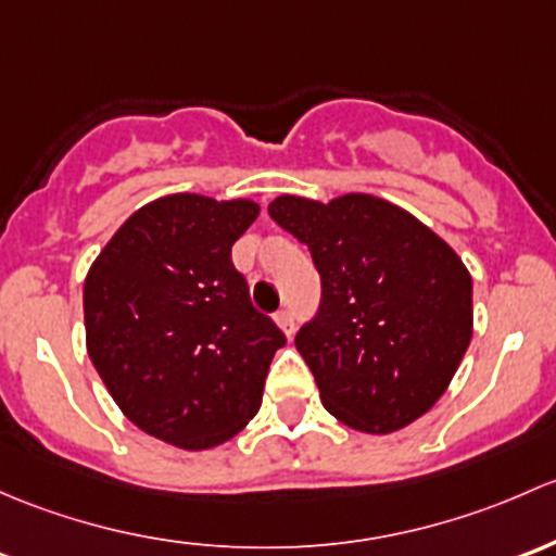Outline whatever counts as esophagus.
Here are the masks:
<instances>
[{
  "mask_svg": "<svg viewBox=\"0 0 556 556\" xmlns=\"http://www.w3.org/2000/svg\"><path fill=\"white\" fill-rule=\"evenodd\" d=\"M276 324L280 326V331H283L286 337L294 334V316H291L289 311H280V313H276Z\"/></svg>",
  "mask_w": 556,
  "mask_h": 556,
  "instance_id": "1",
  "label": "esophagus"
}]
</instances>
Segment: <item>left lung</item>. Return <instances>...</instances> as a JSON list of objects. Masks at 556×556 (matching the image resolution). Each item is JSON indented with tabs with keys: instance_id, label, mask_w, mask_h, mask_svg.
Listing matches in <instances>:
<instances>
[{
	"instance_id": "left-lung-1",
	"label": "left lung",
	"mask_w": 556,
	"mask_h": 556,
	"mask_svg": "<svg viewBox=\"0 0 556 556\" xmlns=\"http://www.w3.org/2000/svg\"><path fill=\"white\" fill-rule=\"evenodd\" d=\"M267 211L320 273L318 316L294 342L326 412L377 437L426 415L473 334L471 273L455 249L377 194H278Z\"/></svg>"
}]
</instances>
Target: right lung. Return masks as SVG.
<instances>
[{
    "mask_svg": "<svg viewBox=\"0 0 556 556\" xmlns=\"http://www.w3.org/2000/svg\"><path fill=\"white\" fill-rule=\"evenodd\" d=\"M256 216L249 198L163 194L123 222L85 278L90 362L136 428L179 450L243 431L286 345L230 260Z\"/></svg>",
    "mask_w": 556,
    "mask_h": 556,
    "instance_id": "1",
    "label": "right lung"
}]
</instances>
